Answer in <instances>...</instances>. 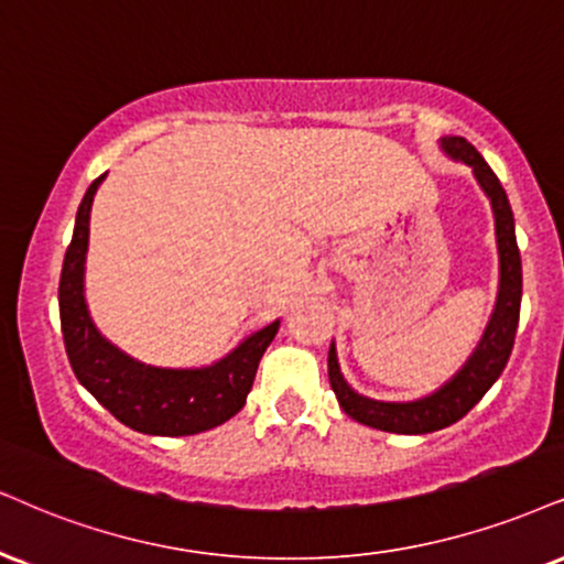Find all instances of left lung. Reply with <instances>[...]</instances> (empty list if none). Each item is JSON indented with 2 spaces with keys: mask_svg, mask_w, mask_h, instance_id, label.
<instances>
[{
  "mask_svg": "<svg viewBox=\"0 0 564 564\" xmlns=\"http://www.w3.org/2000/svg\"><path fill=\"white\" fill-rule=\"evenodd\" d=\"M442 149L452 159H460L474 166L478 185L491 200L497 225V246H499V295L497 308L491 322L486 326L484 339L478 343L476 352L455 379L447 381L440 392L415 402H379L368 400L364 394L352 392L347 387L337 366L335 345L329 347V384L335 389L339 408L350 415L352 421L364 426L392 431V434H429L460 421L478 400L489 392V387L505 371L510 360L512 345H516V332L520 322V297H523V267H520V250L516 240V219H512L510 200L499 177L484 156L465 138H444Z\"/></svg>",
  "mask_w": 564,
  "mask_h": 564,
  "instance_id": "left-lung-1",
  "label": "left lung"
}]
</instances>
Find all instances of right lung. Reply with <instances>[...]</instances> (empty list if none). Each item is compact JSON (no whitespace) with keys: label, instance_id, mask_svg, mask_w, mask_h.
<instances>
[{"label":"right lung","instance_id":"1","mask_svg":"<svg viewBox=\"0 0 564 564\" xmlns=\"http://www.w3.org/2000/svg\"><path fill=\"white\" fill-rule=\"evenodd\" d=\"M96 177L75 217L59 276L62 339L75 377L117 421L141 434L187 436L208 431L232 419L246 405L256 368L280 322L263 326L227 358L206 368H156L138 364L112 343H107L90 322L83 301V263L88 250V217L94 204Z\"/></svg>","mask_w":564,"mask_h":564}]
</instances>
